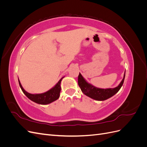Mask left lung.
Segmentation results:
<instances>
[{
	"mask_svg": "<svg viewBox=\"0 0 147 147\" xmlns=\"http://www.w3.org/2000/svg\"><path fill=\"white\" fill-rule=\"evenodd\" d=\"M124 78H125V73L124 74L122 81L120 82L119 85L116 88L102 89L97 88L93 86L92 84L89 83L83 78L82 74L80 73L78 77V83L84 94H85L91 99L101 101L108 99L117 93L123 86Z\"/></svg>",
	"mask_w": 147,
	"mask_h": 147,
	"instance_id": "left-lung-1",
	"label": "left lung"
}]
</instances>
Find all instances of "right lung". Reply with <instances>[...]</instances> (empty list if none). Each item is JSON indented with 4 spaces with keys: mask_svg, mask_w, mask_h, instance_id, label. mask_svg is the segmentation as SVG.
I'll list each match as a JSON object with an SVG mask.
<instances>
[{
    "mask_svg": "<svg viewBox=\"0 0 147 147\" xmlns=\"http://www.w3.org/2000/svg\"><path fill=\"white\" fill-rule=\"evenodd\" d=\"M63 78H63H61L59 80V82L55 84V86L51 88L50 90H48L45 92L41 93V94H30V93L24 90V88L22 86L19 80V78L18 82L21 90L23 91L24 94L27 96L30 100L38 104L47 105L50 104L51 102L59 99L61 90V82Z\"/></svg>",
    "mask_w": 147,
    "mask_h": 147,
    "instance_id": "right-lung-1",
    "label": "right lung"
}]
</instances>
